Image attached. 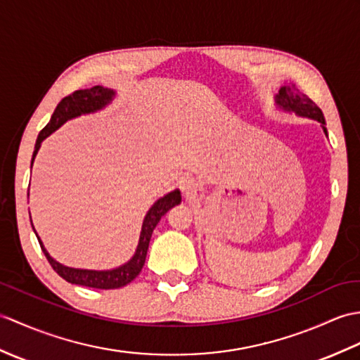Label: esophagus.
I'll return each instance as SVG.
<instances>
[{"label":"esophagus","mask_w":360,"mask_h":360,"mask_svg":"<svg viewBox=\"0 0 360 360\" xmlns=\"http://www.w3.org/2000/svg\"><path fill=\"white\" fill-rule=\"evenodd\" d=\"M179 187L182 190V193L186 196H191L193 193H196V184L193 179H190V178H182L179 182Z\"/></svg>","instance_id":"34e87169"}]
</instances>
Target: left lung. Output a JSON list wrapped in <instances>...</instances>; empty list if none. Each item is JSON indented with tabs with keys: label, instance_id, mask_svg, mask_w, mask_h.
I'll list each match as a JSON object with an SVG mask.
<instances>
[{
	"label": "left lung",
	"instance_id": "8db88e82",
	"mask_svg": "<svg viewBox=\"0 0 360 360\" xmlns=\"http://www.w3.org/2000/svg\"><path fill=\"white\" fill-rule=\"evenodd\" d=\"M276 103L281 108L287 112H295L299 116H305V118H311L319 121L323 127V131L327 133V129H325V120L322 110L317 104L313 101V99L308 98L307 95L300 94V91L291 84V86H283L279 90V95L276 96Z\"/></svg>",
	"mask_w": 360,
	"mask_h": 360
}]
</instances>
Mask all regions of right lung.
<instances>
[{
  "instance_id": "right-lung-1",
  "label": "right lung",
  "mask_w": 360,
  "mask_h": 360,
  "mask_svg": "<svg viewBox=\"0 0 360 360\" xmlns=\"http://www.w3.org/2000/svg\"><path fill=\"white\" fill-rule=\"evenodd\" d=\"M113 90L110 89H104L101 86H94L90 89H79L75 90L73 94L67 95L65 98L61 99V103L56 105L55 112L52 115V120L46 125V127L39 131L35 150H33V156H32V162L35 160V156L39 150L41 142H43L50 133H53L58 127L67 121L72 120L75 116H79L82 113H90L99 110L103 108L105 104L112 101L113 98ZM181 204V193L179 190H174L172 193L167 196L161 198L155 205L150 208L148 213L146 214L144 224H142V231L139 236V244L136 248V253L133 256L130 261L120 266V269H115L110 271H94V270H78V269H69V266H64L61 264H58L55 259L50 257L47 253V250L44 248L43 242L38 238V242L41 245V250L46 255L49 264L52 265V269L61 276L63 279L70 283H77V285H84L90 288H99V290H113V288H121L124 285H127L136 276L141 273L142 266H144L146 262V256H147V250L150 244V238H152V233L158 222L161 221L162 216L173 208L174 205Z\"/></svg>"
}]
</instances>
